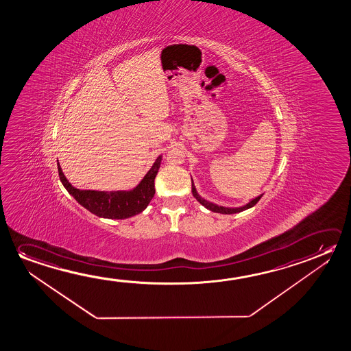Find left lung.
I'll return each mask as SVG.
<instances>
[{"label": "left lung", "instance_id": "1", "mask_svg": "<svg viewBox=\"0 0 351 351\" xmlns=\"http://www.w3.org/2000/svg\"><path fill=\"white\" fill-rule=\"evenodd\" d=\"M191 191H193V195H194L195 199L199 201L202 206L206 207L207 210H210V211L217 212V213H222V215H233V213L245 211V210H247V208H251V207L255 206L257 202H258V200L262 197V195H260V196H257L255 199H252V200L249 201L246 205L241 207L218 206L216 204H212L210 201L205 200L204 197H201L200 195L197 194L196 188H195L194 182H193V178H191Z\"/></svg>", "mask_w": 351, "mask_h": 351}]
</instances>
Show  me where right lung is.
Wrapping results in <instances>:
<instances>
[{
    "label": "right lung",
    "instance_id": "obj_1",
    "mask_svg": "<svg viewBox=\"0 0 351 351\" xmlns=\"http://www.w3.org/2000/svg\"><path fill=\"white\" fill-rule=\"evenodd\" d=\"M161 161L162 156L157 157L150 171L145 174L144 178L134 189L118 191L77 189L68 182L58 162L57 166L63 186L82 206L99 217L125 219L139 215L150 204L155 195V178Z\"/></svg>",
    "mask_w": 351,
    "mask_h": 351
}]
</instances>
